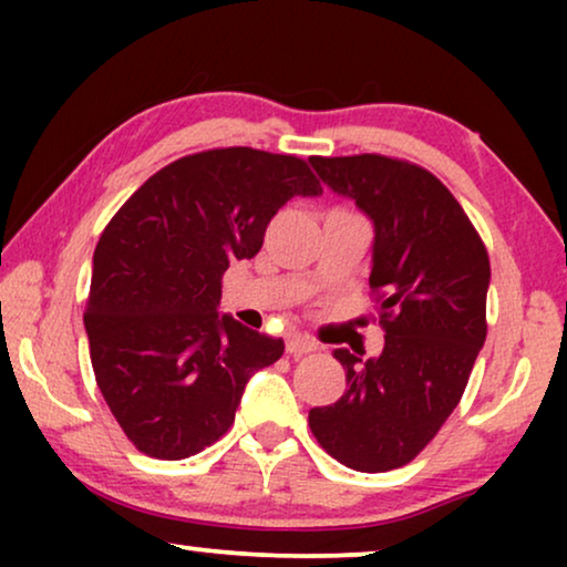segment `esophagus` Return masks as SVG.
Instances as JSON below:
<instances>
[{
  "mask_svg": "<svg viewBox=\"0 0 567 567\" xmlns=\"http://www.w3.org/2000/svg\"><path fill=\"white\" fill-rule=\"evenodd\" d=\"M315 343L312 340L301 338V336H289L286 338V353L289 355H305V353H312L315 351Z\"/></svg>",
  "mask_w": 567,
  "mask_h": 567,
  "instance_id": "34e87169",
  "label": "esophagus"
}]
</instances>
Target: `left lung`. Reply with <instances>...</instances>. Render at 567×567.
I'll use <instances>...</instances> for the list:
<instances>
[{
	"mask_svg": "<svg viewBox=\"0 0 567 567\" xmlns=\"http://www.w3.org/2000/svg\"><path fill=\"white\" fill-rule=\"evenodd\" d=\"M374 221L369 286L384 348H338L346 392L309 410L317 444L346 467L386 472L413 462L460 405L487 336L491 260L444 183L384 154L309 159Z\"/></svg>",
	"mask_w": 567,
	"mask_h": 567,
	"instance_id": "left-lung-1",
	"label": "left lung"
}]
</instances>
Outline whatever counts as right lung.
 Masks as SVG:
<instances>
[{
  "mask_svg": "<svg viewBox=\"0 0 567 567\" xmlns=\"http://www.w3.org/2000/svg\"><path fill=\"white\" fill-rule=\"evenodd\" d=\"M305 159L252 146L154 173L100 235L84 312L100 392L138 452L185 460L235 423L245 384L284 340L219 315L221 276L262 247L293 196H320Z\"/></svg>",
  "mask_w": 567,
  "mask_h": 567,
  "instance_id": "add662e5",
  "label": "right lung"
}]
</instances>
